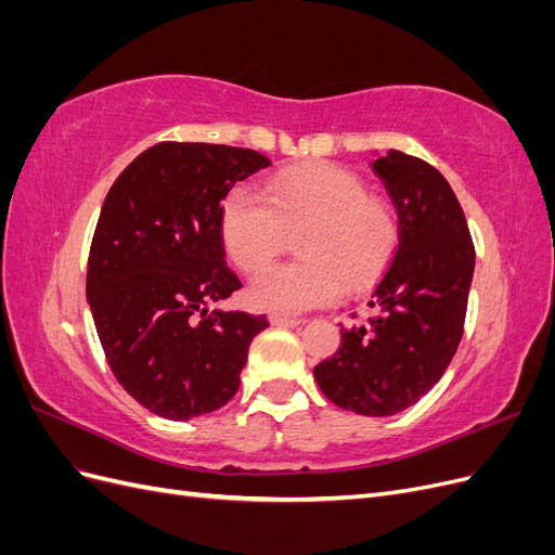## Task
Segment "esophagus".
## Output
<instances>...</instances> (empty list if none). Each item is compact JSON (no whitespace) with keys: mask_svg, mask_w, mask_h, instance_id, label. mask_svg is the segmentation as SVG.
<instances>
[{"mask_svg":"<svg viewBox=\"0 0 555 555\" xmlns=\"http://www.w3.org/2000/svg\"><path fill=\"white\" fill-rule=\"evenodd\" d=\"M268 322L273 326H284V328H294L304 324V319H296V317H287V314H271L268 317Z\"/></svg>","mask_w":555,"mask_h":555,"instance_id":"obj_1","label":"esophagus"}]
</instances>
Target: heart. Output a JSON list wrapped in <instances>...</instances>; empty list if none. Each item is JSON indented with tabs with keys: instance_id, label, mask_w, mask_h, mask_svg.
<instances>
[{
	"instance_id": "b5f03b06",
	"label": "heart",
	"mask_w": 555,
	"mask_h": 555,
	"mask_svg": "<svg viewBox=\"0 0 555 555\" xmlns=\"http://www.w3.org/2000/svg\"><path fill=\"white\" fill-rule=\"evenodd\" d=\"M298 238L306 261L268 268L249 287V304L280 314L324 308L343 289H371L398 245V222L386 201L367 194L354 173L333 164L282 171L263 198L233 190L220 206V241L231 263L259 273Z\"/></svg>"
}]
</instances>
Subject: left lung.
<instances>
[{
    "label": "left lung",
    "mask_w": 555,
    "mask_h": 555,
    "mask_svg": "<svg viewBox=\"0 0 555 555\" xmlns=\"http://www.w3.org/2000/svg\"><path fill=\"white\" fill-rule=\"evenodd\" d=\"M371 166L396 208L398 245L367 300L373 317L340 328L338 351L314 365V379L343 410L391 416L426 396L456 354L475 245L438 169L400 150Z\"/></svg>",
    "instance_id": "left-lung-1"
}]
</instances>
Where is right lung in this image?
<instances>
[{"label":"right lung","instance_id":"1","mask_svg":"<svg viewBox=\"0 0 555 555\" xmlns=\"http://www.w3.org/2000/svg\"><path fill=\"white\" fill-rule=\"evenodd\" d=\"M255 150L157 143L117 176L88 259V304L115 379L171 422L236 396L263 314L210 310L243 284L220 241L233 184L268 169Z\"/></svg>","mask_w":555,"mask_h":555}]
</instances>
